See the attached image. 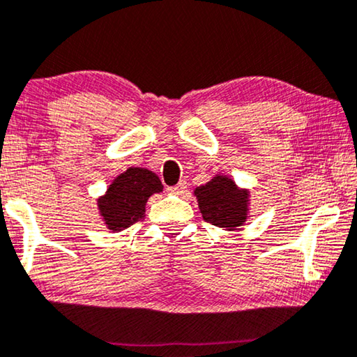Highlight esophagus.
I'll use <instances>...</instances> for the list:
<instances>
[{
	"mask_svg": "<svg viewBox=\"0 0 357 357\" xmlns=\"http://www.w3.org/2000/svg\"><path fill=\"white\" fill-rule=\"evenodd\" d=\"M185 189H188V183H185V181H179V183H178L176 185H173V188H169L168 190H169V192H172V194L181 195V194L185 192Z\"/></svg>",
	"mask_w": 357,
	"mask_h": 357,
	"instance_id": "obj_1",
	"label": "esophagus"
}]
</instances>
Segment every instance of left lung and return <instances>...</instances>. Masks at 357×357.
<instances>
[{
	"label": "left lung",
	"mask_w": 357,
	"mask_h": 357,
	"mask_svg": "<svg viewBox=\"0 0 357 357\" xmlns=\"http://www.w3.org/2000/svg\"><path fill=\"white\" fill-rule=\"evenodd\" d=\"M202 216L213 226L236 229L247 221L248 190L238 189L227 176H215L194 190Z\"/></svg>",
	"instance_id": "left-lung-1"
}]
</instances>
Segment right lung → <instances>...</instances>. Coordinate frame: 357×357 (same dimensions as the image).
<instances>
[{
  "label": "right lung",
  "instance_id": "1",
  "mask_svg": "<svg viewBox=\"0 0 357 357\" xmlns=\"http://www.w3.org/2000/svg\"><path fill=\"white\" fill-rule=\"evenodd\" d=\"M162 190V181L151 169L128 168L98 200L100 216L110 231H123L144 218L149 197Z\"/></svg>",
  "mask_w": 357,
  "mask_h": 357
}]
</instances>
